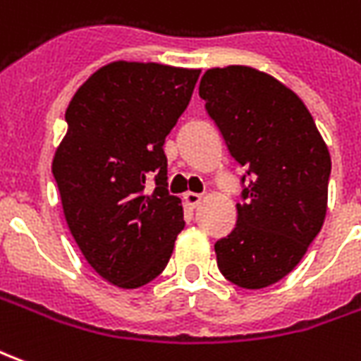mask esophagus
<instances>
[{"instance_id":"esophagus-1","label":"esophagus","mask_w":361,"mask_h":361,"mask_svg":"<svg viewBox=\"0 0 361 361\" xmlns=\"http://www.w3.org/2000/svg\"><path fill=\"white\" fill-rule=\"evenodd\" d=\"M183 201H185V203H188L189 207L193 209V207H197V204L203 201V195H201V193H193V191H188V193L183 195Z\"/></svg>"}]
</instances>
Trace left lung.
Masks as SVG:
<instances>
[{
  "label": "left lung",
  "mask_w": 361,
  "mask_h": 361,
  "mask_svg": "<svg viewBox=\"0 0 361 361\" xmlns=\"http://www.w3.org/2000/svg\"><path fill=\"white\" fill-rule=\"evenodd\" d=\"M199 96L232 158L245 168L235 228L214 243L219 269L245 290L271 286L321 232L329 149L298 94L253 67L209 69Z\"/></svg>",
  "instance_id": "8db88e82"
}]
</instances>
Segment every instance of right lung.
I'll list each match as a JSON object with an SVG mask.
<instances>
[{
  "instance_id": "1",
  "label": "right lung",
  "mask_w": 361,
  "mask_h": 361,
  "mask_svg": "<svg viewBox=\"0 0 361 361\" xmlns=\"http://www.w3.org/2000/svg\"><path fill=\"white\" fill-rule=\"evenodd\" d=\"M199 69L114 61L75 92L51 173L89 265L119 288L154 280L172 257L183 209L168 193L166 135L185 111ZM155 178V189L144 183Z\"/></svg>"
}]
</instances>
